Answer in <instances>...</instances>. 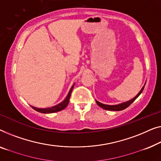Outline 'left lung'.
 I'll list each match as a JSON object with an SVG mask.
<instances>
[{
    "label": "left lung",
    "instance_id": "obj_1",
    "mask_svg": "<svg viewBox=\"0 0 161 161\" xmlns=\"http://www.w3.org/2000/svg\"><path fill=\"white\" fill-rule=\"evenodd\" d=\"M144 88V86L142 88V90H140V92L136 95V96L134 97V98H132L130 101H126V102L119 103V104H117V105H106V104L101 103L100 102H98V101L96 100V103L98 104V105L100 106V107L103 108V109H105V110H108V111H121V110H123V109H125V108H126L127 107H128V106H130V104L132 103L133 101H134L136 99L138 98V97L139 96V95L142 93V91H143Z\"/></svg>",
    "mask_w": 161,
    "mask_h": 161
}]
</instances>
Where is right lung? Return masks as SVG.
<instances>
[{
  "label": "right lung",
  "mask_w": 161,
  "mask_h": 161,
  "mask_svg": "<svg viewBox=\"0 0 161 161\" xmlns=\"http://www.w3.org/2000/svg\"><path fill=\"white\" fill-rule=\"evenodd\" d=\"M74 84L73 85V86L71 87V90H69V94H68L66 98H65V100L63 101V102H61L59 104H58V105L52 106V107H50V108H36V107H34V106H31V107H32L34 110L37 111V112H38L45 113V114H47V113H54V112H60V111L64 109V108L68 106V104H69L70 96H71V94L72 90H73V88H74Z\"/></svg>",
  "instance_id": "add662e5"
}]
</instances>
